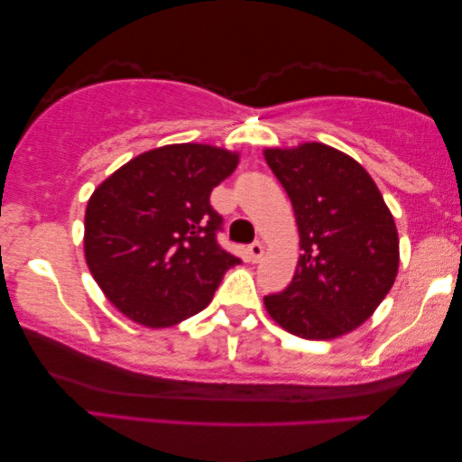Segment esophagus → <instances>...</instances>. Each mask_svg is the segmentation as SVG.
Listing matches in <instances>:
<instances>
[{"instance_id":"34e87169","label":"esophagus","mask_w":462,"mask_h":462,"mask_svg":"<svg viewBox=\"0 0 462 462\" xmlns=\"http://www.w3.org/2000/svg\"><path fill=\"white\" fill-rule=\"evenodd\" d=\"M248 254L252 258V263H258L263 258V254H264V245L261 242H252L248 245Z\"/></svg>"}]
</instances>
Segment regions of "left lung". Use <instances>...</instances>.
<instances>
[{
    "instance_id": "obj_1",
    "label": "left lung",
    "mask_w": 462,
    "mask_h": 462,
    "mask_svg": "<svg viewBox=\"0 0 462 462\" xmlns=\"http://www.w3.org/2000/svg\"><path fill=\"white\" fill-rule=\"evenodd\" d=\"M264 160L292 201L302 250L290 286L264 296V307L300 338L343 337L393 286L400 267L395 220L370 174L328 144L267 149Z\"/></svg>"
}]
</instances>
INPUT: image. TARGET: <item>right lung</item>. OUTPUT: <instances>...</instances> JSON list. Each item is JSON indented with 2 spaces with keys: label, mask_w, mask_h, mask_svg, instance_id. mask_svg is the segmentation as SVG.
I'll use <instances>...</instances> for the list:
<instances>
[{
  "label": "right lung",
  "mask_w": 462,
  "mask_h": 462,
  "mask_svg": "<svg viewBox=\"0 0 462 462\" xmlns=\"http://www.w3.org/2000/svg\"><path fill=\"white\" fill-rule=\"evenodd\" d=\"M237 155L210 144H168L134 157L86 208L88 269L106 299L136 324L168 328L208 307L242 263L218 244L223 217L212 189Z\"/></svg>",
  "instance_id": "add662e5"
}]
</instances>
